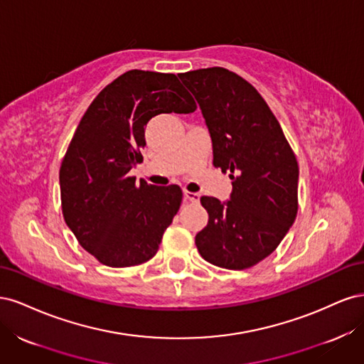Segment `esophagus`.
<instances>
[{
	"label": "esophagus",
	"mask_w": 364,
	"mask_h": 364,
	"mask_svg": "<svg viewBox=\"0 0 364 364\" xmlns=\"http://www.w3.org/2000/svg\"><path fill=\"white\" fill-rule=\"evenodd\" d=\"M183 197L186 200H190V202H193V203H197L200 200V194L199 193H191V191H183Z\"/></svg>",
	"instance_id": "34e87169"
}]
</instances>
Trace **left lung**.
<instances>
[{"label":"left lung","mask_w":364,"mask_h":364,"mask_svg":"<svg viewBox=\"0 0 364 364\" xmlns=\"http://www.w3.org/2000/svg\"><path fill=\"white\" fill-rule=\"evenodd\" d=\"M200 106L213 164L229 171V200L203 196L208 225L196 235L214 266L243 270L278 247L297 214L299 167L278 119L243 77L225 68L179 74Z\"/></svg>","instance_id":"left-lung-1"}]
</instances>
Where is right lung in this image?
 I'll return each instance as SVG.
<instances>
[{"label":"right lung","mask_w":364,"mask_h":364,"mask_svg":"<svg viewBox=\"0 0 364 364\" xmlns=\"http://www.w3.org/2000/svg\"><path fill=\"white\" fill-rule=\"evenodd\" d=\"M194 111L174 74L132 70L107 85L80 119L59 171L62 211L82 247L105 266H138L156 255L182 190L136 183L129 171L142 162L153 117Z\"/></svg>","instance_id":"1"}]
</instances>
